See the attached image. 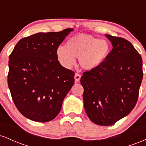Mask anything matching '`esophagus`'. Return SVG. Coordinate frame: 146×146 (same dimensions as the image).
Instances as JSON below:
<instances>
[{
    "instance_id": "1",
    "label": "esophagus",
    "mask_w": 146,
    "mask_h": 146,
    "mask_svg": "<svg viewBox=\"0 0 146 146\" xmlns=\"http://www.w3.org/2000/svg\"><path fill=\"white\" fill-rule=\"evenodd\" d=\"M74 78H75V82L78 83L80 82V78H81V75H80V74H78V73H75Z\"/></svg>"
}]
</instances>
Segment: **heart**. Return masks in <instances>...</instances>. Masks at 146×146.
Wrapping results in <instances>:
<instances>
[{"instance_id": "heart-1", "label": "heart", "mask_w": 146, "mask_h": 146, "mask_svg": "<svg viewBox=\"0 0 146 146\" xmlns=\"http://www.w3.org/2000/svg\"><path fill=\"white\" fill-rule=\"evenodd\" d=\"M111 46L109 42L91 35L78 34L66 42L65 47L57 48L58 60L65 68H71L78 58L83 69L92 71L98 68L109 56Z\"/></svg>"}]
</instances>
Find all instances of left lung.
<instances>
[{
  "label": "left lung",
  "instance_id": "8db88e82",
  "mask_svg": "<svg viewBox=\"0 0 146 146\" xmlns=\"http://www.w3.org/2000/svg\"><path fill=\"white\" fill-rule=\"evenodd\" d=\"M105 36L113 49L98 68L83 73L80 82L87 116L95 124L108 126L127 116L136 105L143 64L141 56L130 42Z\"/></svg>",
  "mask_w": 146,
  "mask_h": 146
}]
</instances>
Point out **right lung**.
<instances>
[{
	"label": "right lung",
	"mask_w": 146,
	"mask_h": 146,
	"mask_svg": "<svg viewBox=\"0 0 146 146\" xmlns=\"http://www.w3.org/2000/svg\"><path fill=\"white\" fill-rule=\"evenodd\" d=\"M39 32L18 41L9 58L8 86L23 116L38 122L53 120L74 84V72L63 67L57 48L73 31Z\"/></svg>",
	"instance_id": "1"
}]
</instances>
